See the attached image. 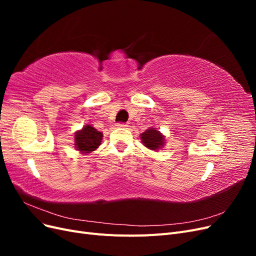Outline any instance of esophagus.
Instances as JSON below:
<instances>
[{
    "instance_id": "1",
    "label": "esophagus",
    "mask_w": 256,
    "mask_h": 256,
    "mask_svg": "<svg viewBox=\"0 0 256 256\" xmlns=\"http://www.w3.org/2000/svg\"><path fill=\"white\" fill-rule=\"evenodd\" d=\"M118 126L120 128H126V127H128V125H127L126 122H120V124H118Z\"/></svg>"
}]
</instances>
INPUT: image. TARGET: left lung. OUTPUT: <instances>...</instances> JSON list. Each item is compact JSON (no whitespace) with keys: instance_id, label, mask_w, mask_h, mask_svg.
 <instances>
[{"instance_id":"1","label":"left lung","mask_w":256,"mask_h":256,"mask_svg":"<svg viewBox=\"0 0 256 256\" xmlns=\"http://www.w3.org/2000/svg\"><path fill=\"white\" fill-rule=\"evenodd\" d=\"M141 140L147 148L157 150L164 144V136L154 128L147 129L141 134Z\"/></svg>"}]
</instances>
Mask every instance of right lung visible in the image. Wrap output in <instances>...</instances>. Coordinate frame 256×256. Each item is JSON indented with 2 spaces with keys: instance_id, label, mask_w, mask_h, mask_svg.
<instances>
[{
  "instance_id": "obj_1",
  "label": "right lung",
  "mask_w": 256,
  "mask_h": 256,
  "mask_svg": "<svg viewBox=\"0 0 256 256\" xmlns=\"http://www.w3.org/2000/svg\"><path fill=\"white\" fill-rule=\"evenodd\" d=\"M102 132H100L90 125L84 126L80 131L74 134V145L76 150L82 154L94 152L102 144Z\"/></svg>"
}]
</instances>
